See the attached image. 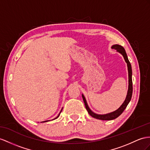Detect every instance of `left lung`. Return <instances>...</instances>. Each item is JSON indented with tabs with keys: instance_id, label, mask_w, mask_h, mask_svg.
I'll use <instances>...</instances> for the list:
<instances>
[{
	"instance_id": "1",
	"label": "left lung",
	"mask_w": 150,
	"mask_h": 150,
	"mask_svg": "<svg viewBox=\"0 0 150 150\" xmlns=\"http://www.w3.org/2000/svg\"><path fill=\"white\" fill-rule=\"evenodd\" d=\"M112 49H114L115 50H117V51L119 53H120L124 57V58L125 61V62L127 63V69H128V73H129V87H128V91H127V94L126 98L125 99L124 102L123 103V104L120 106V108L117 109V110H115V112H113L112 113H109L105 115H99L94 113L93 111H92L90 108L89 106H88L86 99L84 97V96L82 94V96L83 98V100L84 102V104H85L86 106V108L87 110L88 113L91 115V117H93L95 118L99 119V120H113V119L117 118L118 117L120 116V115L123 113L124 110L126 108L127 106L128 105L129 103L130 102V99H131L132 98V68H131V64H130L129 61L128 59L127 56L126 52L125 51L124 48L122 47V46L118 45V44H115L113 45L112 47Z\"/></svg>"
}]
</instances>
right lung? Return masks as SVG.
I'll list each match as a JSON object with an SVG mask.
<instances>
[{
	"label": "right lung",
	"mask_w": 150,
	"mask_h": 150,
	"mask_svg": "<svg viewBox=\"0 0 150 150\" xmlns=\"http://www.w3.org/2000/svg\"><path fill=\"white\" fill-rule=\"evenodd\" d=\"M62 110H63V108L62 109H61V112H60V113H59V115H58V116H57L56 118H54L53 119V120H54V119H56L57 118H58V117L59 116V115H60V113H61V111H62ZM48 121H50V120H47V121H44V122H48Z\"/></svg>",
	"instance_id": "obj_1"
}]
</instances>
